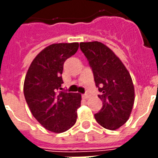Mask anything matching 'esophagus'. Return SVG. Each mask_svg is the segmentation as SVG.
Returning <instances> with one entry per match:
<instances>
[{
	"label": "esophagus",
	"instance_id": "1",
	"mask_svg": "<svg viewBox=\"0 0 158 158\" xmlns=\"http://www.w3.org/2000/svg\"><path fill=\"white\" fill-rule=\"evenodd\" d=\"M90 97V95H89V94H85L83 95V98H84V99H88Z\"/></svg>",
	"mask_w": 158,
	"mask_h": 158
}]
</instances>
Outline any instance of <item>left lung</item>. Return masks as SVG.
<instances>
[{"label": "left lung", "mask_w": 158, "mask_h": 158, "mask_svg": "<svg viewBox=\"0 0 158 158\" xmlns=\"http://www.w3.org/2000/svg\"><path fill=\"white\" fill-rule=\"evenodd\" d=\"M89 60L102 107L94 115L102 127L115 130L130 117L135 102V87L130 73L119 57L100 42L80 43Z\"/></svg>", "instance_id": "left-lung-1"}]
</instances>
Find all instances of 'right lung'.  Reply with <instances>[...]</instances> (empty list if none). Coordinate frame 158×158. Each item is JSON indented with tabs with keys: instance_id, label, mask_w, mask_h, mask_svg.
I'll return each instance as SVG.
<instances>
[{
	"instance_id": "add662e5",
	"label": "right lung",
	"mask_w": 158,
	"mask_h": 158,
	"mask_svg": "<svg viewBox=\"0 0 158 158\" xmlns=\"http://www.w3.org/2000/svg\"><path fill=\"white\" fill-rule=\"evenodd\" d=\"M79 43H55L33 59L26 74L23 94L36 120L49 131L62 133L75 124L81 95L62 90L64 61L76 53Z\"/></svg>"
}]
</instances>
